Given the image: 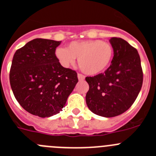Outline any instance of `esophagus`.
<instances>
[{
  "label": "esophagus",
  "mask_w": 156,
  "mask_h": 156,
  "mask_svg": "<svg viewBox=\"0 0 156 156\" xmlns=\"http://www.w3.org/2000/svg\"><path fill=\"white\" fill-rule=\"evenodd\" d=\"M78 78L79 81H83V80H85V76L81 74H78Z\"/></svg>",
  "instance_id": "esophagus-1"
}]
</instances>
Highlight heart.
Here are the masks:
<instances>
[{"label": "heart", "mask_w": 156, "mask_h": 156, "mask_svg": "<svg viewBox=\"0 0 156 156\" xmlns=\"http://www.w3.org/2000/svg\"><path fill=\"white\" fill-rule=\"evenodd\" d=\"M55 56L65 68L73 65L78 58L81 70L87 75H95L109 66L113 58V48L100 40L77 41L68 44L67 48H57Z\"/></svg>", "instance_id": "heart-1"}]
</instances>
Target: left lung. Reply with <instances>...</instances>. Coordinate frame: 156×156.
Masks as SVG:
<instances>
[{
	"instance_id": "8db88e82",
	"label": "left lung",
	"mask_w": 156,
	"mask_h": 156,
	"mask_svg": "<svg viewBox=\"0 0 156 156\" xmlns=\"http://www.w3.org/2000/svg\"><path fill=\"white\" fill-rule=\"evenodd\" d=\"M109 42L114 51L111 65L104 73L86 77L89 90L85 100L88 108L105 118L124 113L139 95L143 81L138 51L120 37Z\"/></svg>"
}]
</instances>
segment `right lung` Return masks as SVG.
<instances>
[{
    "label": "right lung",
    "instance_id": "1",
    "mask_svg": "<svg viewBox=\"0 0 156 156\" xmlns=\"http://www.w3.org/2000/svg\"><path fill=\"white\" fill-rule=\"evenodd\" d=\"M61 41L36 38L16 51L10 84L21 107L34 115L51 117L62 111L78 79L55 56Z\"/></svg>",
    "mask_w": 156,
    "mask_h": 156
}]
</instances>
